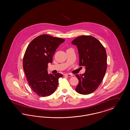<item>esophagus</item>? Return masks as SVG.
<instances>
[{
	"label": "esophagus",
	"mask_w": 130,
	"mask_h": 130,
	"mask_svg": "<svg viewBox=\"0 0 130 130\" xmlns=\"http://www.w3.org/2000/svg\"><path fill=\"white\" fill-rule=\"evenodd\" d=\"M66 75L67 77H71L72 76V75L71 74V73H67V74H66Z\"/></svg>",
	"instance_id": "esophagus-1"
}]
</instances>
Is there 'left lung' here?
I'll return each mask as SVG.
<instances>
[{"label": "left lung", "instance_id": "left-lung-1", "mask_svg": "<svg viewBox=\"0 0 130 130\" xmlns=\"http://www.w3.org/2000/svg\"><path fill=\"white\" fill-rule=\"evenodd\" d=\"M77 46L80 66L85 67L83 74H76L79 80L76 92L82 94H88L97 89L102 82L107 68V53L102 44L94 37L79 36L72 41Z\"/></svg>", "mask_w": 130, "mask_h": 130}]
</instances>
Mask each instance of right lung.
<instances>
[{"label":"right lung","instance_id":"right-lung-1","mask_svg":"<svg viewBox=\"0 0 130 130\" xmlns=\"http://www.w3.org/2000/svg\"><path fill=\"white\" fill-rule=\"evenodd\" d=\"M65 39L42 35L31 41L23 58V68L31 89L40 96L52 94L58 86L60 73L49 74L47 68L59 45Z\"/></svg>","mask_w":130,"mask_h":130}]
</instances>
